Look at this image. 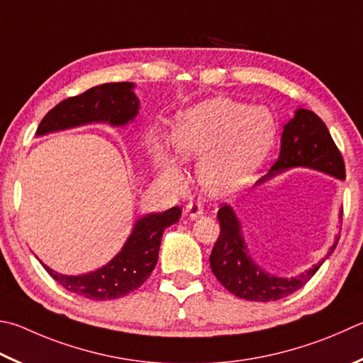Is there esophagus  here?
Returning a JSON list of instances; mask_svg holds the SVG:
<instances>
[{
    "instance_id": "1",
    "label": "esophagus",
    "mask_w": 363,
    "mask_h": 363,
    "mask_svg": "<svg viewBox=\"0 0 363 363\" xmlns=\"http://www.w3.org/2000/svg\"><path fill=\"white\" fill-rule=\"evenodd\" d=\"M186 213H187V216L190 217V219H199L200 216H203L204 209H203V206H201L200 203L190 201L187 206H186Z\"/></svg>"
}]
</instances>
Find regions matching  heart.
<instances>
[{
	"label": "heart",
	"mask_w": 363,
	"mask_h": 363,
	"mask_svg": "<svg viewBox=\"0 0 363 363\" xmlns=\"http://www.w3.org/2000/svg\"><path fill=\"white\" fill-rule=\"evenodd\" d=\"M276 122L265 108L214 98L184 111L171 131V147L182 162L199 159L196 174L208 194L223 195L254 176L273 147ZM157 162L169 184L181 174L160 147Z\"/></svg>",
	"instance_id": "heart-1"
}]
</instances>
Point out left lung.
Instances as JSON below:
<instances>
[{
  "label": "left lung",
  "mask_w": 363,
  "mask_h": 363,
  "mask_svg": "<svg viewBox=\"0 0 363 363\" xmlns=\"http://www.w3.org/2000/svg\"><path fill=\"white\" fill-rule=\"evenodd\" d=\"M294 167L314 168L340 179L346 177L345 160L340 149L335 144L327 125L313 111L296 109L295 117L282 131L278 160L274 162L269 173L262 177V181ZM217 219L220 223V233L209 257L211 269L220 284L240 298L250 301H276L284 298L305 286L324 262H319L318 265L295 278H276L273 274L262 272L250 259L240 232V222L232 208L222 204ZM335 246L330 249V254Z\"/></svg>",
  "instance_id": "1"
}]
</instances>
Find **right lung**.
I'll list each match as a JSON object with an SVG mask.
<instances>
[{
  "mask_svg": "<svg viewBox=\"0 0 363 363\" xmlns=\"http://www.w3.org/2000/svg\"><path fill=\"white\" fill-rule=\"evenodd\" d=\"M131 82H111L69 96L52 108L39 123L36 135H45L90 122L123 125L138 114V98ZM182 209L173 206L164 213L149 214L136 222L128 241L108 265L82 276H65L45 268L68 292L89 300H116L136 291L146 281L159 260L164 228L179 220Z\"/></svg>",
  "mask_w": 363,
  "mask_h": 363,
  "instance_id": "obj_1",
  "label": "right lung"
}]
</instances>
